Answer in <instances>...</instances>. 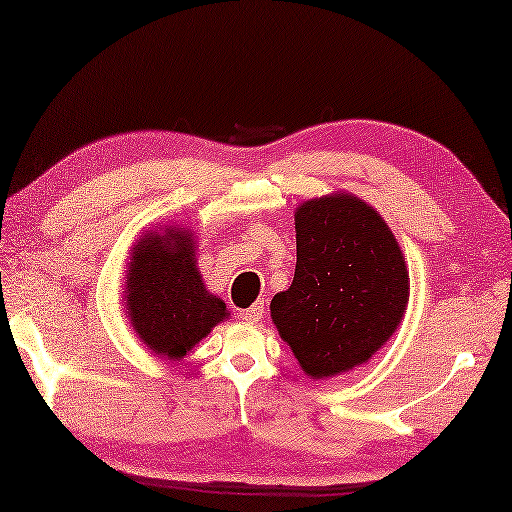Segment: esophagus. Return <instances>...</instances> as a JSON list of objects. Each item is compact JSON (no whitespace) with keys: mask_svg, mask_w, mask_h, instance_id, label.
Wrapping results in <instances>:
<instances>
[{"mask_svg":"<svg viewBox=\"0 0 512 512\" xmlns=\"http://www.w3.org/2000/svg\"><path fill=\"white\" fill-rule=\"evenodd\" d=\"M240 317H242V320H245V322H249V324L261 322V317H263V304H254L251 308H247V311H242Z\"/></svg>","mask_w":512,"mask_h":512,"instance_id":"1","label":"esophagus"}]
</instances>
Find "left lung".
I'll list each match as a JSON object with an SVG mask.
<instances>
[{
  "mask_svg": "<svg viewBox=\"0 0 512 512\" xmlns=\"http://www.w3.org/2000/svg\"><path fill=\"white\" fill-rule=\"evenodd\" d=\"M297 267L272 299V320L313 379L347 372L379 351L408 304L395 236L363 199H311L295 213Z\"/></svg>",
  "mask_w": 512,
  "mask_h": 512,
  "instance_id": "1",
  "label": "left lung"
}]
</instances>
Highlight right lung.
<instances>
[{
  "instance_id": "obj_1",
  "label": "right lung",
  "mask_w": 512,
  "mask_h": 512,
  "mask_svg": "<svg viewBox=\"0 0 512 512\" xmlns=\"http://www.w3.org/2000/svg\"><path fill=\"white\" fill-rule=\"evenodd\" d=\"M192 249L190 233L174 226L147 233L131 251L124 290L129 320L140 340L167 360H181L229 315L201 283Z\"/></svg>"
}]
</instances>
